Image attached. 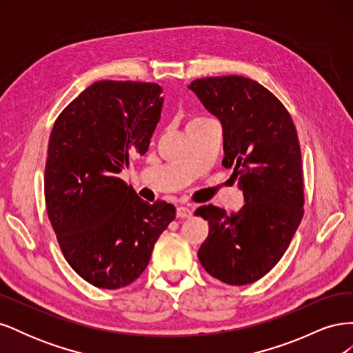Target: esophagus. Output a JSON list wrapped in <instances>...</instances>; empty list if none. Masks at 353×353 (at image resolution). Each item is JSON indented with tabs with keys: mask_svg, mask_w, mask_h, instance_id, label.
Instances as JSON below:
<instances>
[{
	"mask_svg": "<svg viewBox=\"0 0 353 353\" xmlns=\"http://www.w3.org/2000/svg\"><path fill=\"white\" fill-rule=\"evenodd\" d=\"M191 215H193V210H191L190 208H187V206H178L176 208V216L178 218H190Z\"/></svg>",
	"mask_w": 353,
	"mask_h": 353,
	"instance_id": "obj_1",
	"label": "esophagus"
}]
</instances>
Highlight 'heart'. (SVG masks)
<instances>
[{"label": "heart", "instance_id": "obj_1", "mask_svg": "<svg viewBox=\"0 0 353 353\" xmlns=\"http://www.w3.org/2000/svg\"><path fill=\"white\" fill-rule=\"evenodd\" d=\"M206 121H209V119H206V117H201V116H194L193 119H191V121L188 122V125H196V123H201V122H206Z\"/></svg>", "mask_w": 353, "mask_h": 353}]
</instances>
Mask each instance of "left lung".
Masks as SVG:
<instances>
[{
  "mask_svg": "<svg viewBox=\"0 0 353 353\" xmlns=\"http://www.w3.org/2000/svg\"><path fill=\"white\" fill-rule=\"evenodd\" d=\"M223 131L225 168L244 194V206L227 213L201 206L209 222L199 249L203 268L230 285L258 281L283 258L303 218V174L296 126L284 104L263 85L240 74L190 83Z\"/></svg>",
  "mask_w": 353,
  "mask_h": 353,
  "instance_id": "8db88e82",
  "label": "left lung"
}]
</instances>
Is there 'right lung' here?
I'll list each match as a JSON object with an SVG mask.
<instances>
[{
	"mask_svg": "<svg viewBox=\"0 0 353 353\" xmlns=\"http://www.w3.org/2000/svg\"><path fill=\"white\" fill-rule=\"evenodd\" d=\"M162 87L153 82H94L52 126L44 194L63 256L85 281L116 290L147 268L157 239L175 219L117 176L148 150L160 119Z\"/></svg>",
	"mask_w": 353,
	"mask_h": 353,
	"instance_id": "1",
	"label": "right lung"
}]
</instances>
